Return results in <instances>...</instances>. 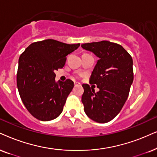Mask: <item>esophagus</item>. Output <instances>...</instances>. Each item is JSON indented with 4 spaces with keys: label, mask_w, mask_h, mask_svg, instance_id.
<instances>
[{
    "label": "esophagus",
    "mask_w": 157,
    "mask_h": 157,
    "mask_svg": "<svg viewBox=\"0 0 157 157\" xmlns=\"http://www.w3.org/2000/svg\"><path fill=\"white\" fill-rule=\"evenodd\" d=\"M75 86H77V85H80V82H75Z\"/></svg>",
    "instance_id": "34e87169"
}]
</instances>
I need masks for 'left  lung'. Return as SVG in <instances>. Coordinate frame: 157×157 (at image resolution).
I'll return each mask as SVG.
<instances>
[{
	"instance_id": "1",
	"label": "left lung",
	"mask_w": 157,
	"mask_h": 157,
	"mask_svg": "<svg viewBox=\"0 0 157 157\" xmlns=\"http://www.w3.org/2000/svg\"><path fill=\"white\" fill-rule=\"evenodd\" d=\"M81 46L99 59L90 78L99 91L83 84L82 102L85 114L98 123H106L117 115L128 99L133 81L132 59L122 45L103 40Z\"/></svg>"
}]
</instances>
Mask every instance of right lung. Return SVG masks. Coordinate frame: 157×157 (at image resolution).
<instances>
[{
  "mask_svg": "<svg viewBox=\"0 0 157 157\" xmlns=\"http://www.w3.org/2000/svg\"><path fill=\"white\" fill-rule=\"evenodd\" d=\"M80 43L67 44L53 39L32 43L19 59L17 84L24 105L34 117L50 121L58 117L74 87L71 80L55 81V70L62 68L67 56Z\"/></svg>",
  "mask_w": 157,
  "mask_h": 157,
  "instance_id": "add662e5",
  "label": "right lung"
}]
</instances>
